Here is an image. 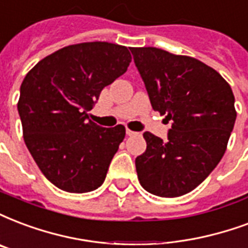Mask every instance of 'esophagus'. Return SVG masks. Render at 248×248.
<instances>
[{"label":"esophagus","instance_id":"esophagus-1","mask_svg":"<svg viewBox=\"0 0 248 248\" xmlns=\"http://www.w3.org/2000/svg\"><path fill=\"white\" fill-rule=\"evenodd\" d=\"M126 135L128 136H136V135H139V133H137V132H135V131H131V129H128V128H126Z\"/></svg>","mask_w":248,"mask_h":248}]
</instances>
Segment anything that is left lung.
<instances>
[{
  "mask_svg": "<svg viewBox=\"0 0 248 248\" xmlns=\"http://www.w3.org/2000/svg\"><path fill=\"white\" fill-rule=\"evenodd\" d=\"M154 111L171 128L162 140L145 132L136 158L140 184L161 197L191 192L225 154L237 112L232 87L218 72L188 56L154 46L131 48Z\"/></svg>",
  "mask_w": 248,
  "mask_h": 248,
  "instance_id": "8db88e82",
  "label": "left lung"
}]
</instances>
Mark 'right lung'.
Masks as SVG:
<instances>
[{"label":"right lung","instance_id":"add662e5","mask_svg":"<svg viewBox=\"0 0 248 248\" xmlns=\"http://www.w3.org/2000/svg\"><path fill=\"white\" fill-rule=\"evenodd\" d=\"M131 60L124 46L79 43L46 56L26 74L18 102L23 139L57 188L85 193L103 184L125 128L96 125L87 112Z\"/></svg>","mask_w":248,"mask_h":248}]
</instances>
